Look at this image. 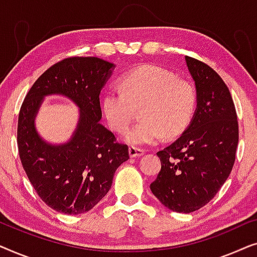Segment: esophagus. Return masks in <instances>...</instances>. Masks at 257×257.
Masks as SVG:
<instances>
[{
    "instance_id": "obj_1",
    "label": "esophagus",
    "mask_w": 257,
    "mask_h": 257,
    "mask_svg": "<svg viewBox=\"0 0 257 257\" xmlns=\"http://www.w3.org/2000/svg\"><path fill=\"white\" fill-rule=\"evenodd\" d=\"M144 150H140V149H137V147H133V146H131L128 149V154H130V157L131 158H137V157H142V156H144Z\"/></svg>"
}]
</instances>
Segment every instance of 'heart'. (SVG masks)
I'll use <instances>...</instances> for the list:
<instances>
[{
    "mask_svg": "<svg viewBox=\"0 0 257 257\" xmlns=\"http://www.w3.org/2000/svg\"><path fill=\"white\" fill-rule=\"evenodd\" d=\"M198 96L194 86L157 65H143L122 77L101 99L107 125L120 135L127 132L136 107H143L144 120L125 137L128 144L145 146L181 135L195 113Z\"/></svg>",
    "mask_w": 257,
    "mask_h": 257,
    "instance_id": "b5f03b06",
    "label": "heart"
}]
</instances>
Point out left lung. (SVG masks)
<instances>
[{
    "label": "left lung",
    "instance_id": "obj_1",
    "mask_svg": "<svg viewBox=\"0 0 257 257\" xmlns=\"http://www.w3.org/2000/svg\"><path fill=\"white\" fill-rule=\"evenodd\" d=\"M195 84L198 104L191 124L159 151L161 170L150 188L177 213L207 205L229 177L238 143L237 115L222 78L205 63L185 57Z\"/></svg>",
    "mask_w": 257,
    "mask_h": 257
}]
</instances>
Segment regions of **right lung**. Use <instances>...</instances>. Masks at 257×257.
Wrapping results in <instances>:
<instances>
[{
	"label": "right lung",
	"mask_w": 257,
	"mask_h": 257,
	"mask_svg": "<svg viewBox=\"0 0 257 257\" xmlns=\"http://www.w3.org/2000/svg\"><path fill=\"white\" fill-rule=\"evenodd\" d=\"M115 68L97 57H72L49 68L31 86L19 114L21 163L38 196L56 212L77 215L92 209L110 191L114 172L128 160V147L100 124V91ZM49 95H63L80 108L68 142L49 143L34 119Z\"/></svg>",
	"instance_id": "obj_1"
}]
</instances>
